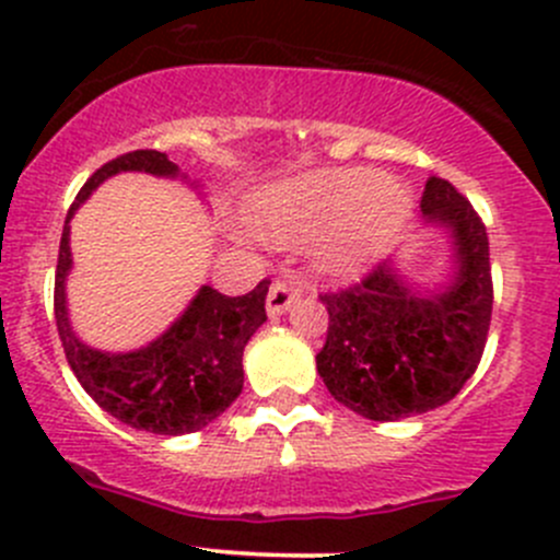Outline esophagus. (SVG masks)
Returning a JSON list of instances; mask_svg holds the SVG:
<instances>
[{"mask_svg": "<svg viewBox=\"0 0 560 560\" xmlns=\"http://www.w3.org/2000/svg\"><path fill=\"white\" fill-rule=\"evenodd\" d=\"M298 298H301V287H298L295 281L279 279V281H273V284H270L268 303H265V306H268L270 316H281L287 312V308L292 306V303L298 301Z\"/></svg>", "mask_w": 560, "mask_h": 560, "instance_id": "1", "label": "esophagus"}]
</instances>
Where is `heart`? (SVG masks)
Here are the masks:
<instances>
[{
  "instance_id": "1",
  "label": "heart",
  "mask_w": 560,
  "mask_h": 560,
  "mask_svg": "<svg viewBox=\"0 0 560 560\" xmlns=\"http://www.w3.org/2000/svg\"><path fill=\"white\" fill-rule=\"evenodd\" d=\"M409 208V189L400 180L380 178L369 167H336L279 186L259 208V228L279 244L327 233L322 262L341 270L393 233Z\"/></svg>"
}]
</instances>
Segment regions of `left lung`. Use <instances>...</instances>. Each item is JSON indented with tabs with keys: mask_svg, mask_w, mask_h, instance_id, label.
Instances as JSON below:
<instances>
[{
	"mask_svg": "<svg viewBox=\"0 0 560 560\" xmlns=\"http://www.w3.org/2000/svg\"><path fill=\"white\" fill-rule=\"evenodd\" d=\"M422 217L453 235L455 276L436 292L411 290L393 265L319 295L327 338L316 371L332 398L365 420L393 422L453 400L482 360L493 314L485 224L450 180L431 175Z\"/></svg>",
	"mask_w": 560,
	"mask_h": 560,
	"instance_id": "1",
	"label": "left lung"
}]
</instances>
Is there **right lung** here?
<instances>
[{
  "instance_id": "obj_1",
  "label": "right lung",
  "mask_w": 560,
  "mask_h": 560,
  "mask_svg": "<svg viewBox=\"0 0 560 560\" xmlns=\"http://www.w3.org/2000/svg\"><path fill=\"white\" fill-rule=\"evenodd\" d=\"M127 171L175 178L178 165L162 151H129L105 162L81 186L61 230L54 284L56 330L72 374L107 415L138 431L184 436L217 420L244 389V347L268 319L265 295L270 281L262 279L252 292L238 298L202 287L171 330L135 352L113 354L86 347L67 319L65 281L72 268L70 219L105 178Z\"/></svg>"
}]
</instances>
